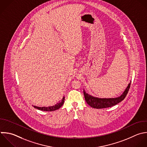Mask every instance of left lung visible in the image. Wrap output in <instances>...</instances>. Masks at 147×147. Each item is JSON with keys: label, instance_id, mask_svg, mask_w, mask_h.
Instances as JSON below:
<instances>
[{"label": "left lung", "instance_id": "left-lung-1", "mask_svg": "<svg viewBox=\"0 0 147 147\" xmlns=\"http://www.w3.org/2000/svg\"><path fill=\"white\" fill-rule=\"evenodd\" d=\"M130 83H129L123 92V94L119 97L115 98H98L94 97L91 95H88L86 93L84 90H83V94L84 96L85 100L87 104H88L91 107L95 109H103L112 107L122 100H123L126 97L129 90L130 88Z\"/></svg>", "mask_w": 147, "mask_h": 147}]
</instances>
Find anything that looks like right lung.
<instances>
[{
  "instance_id": "add662e5",
  "label": "right lung",
  "mask_w": 147,
  "mask_h": 147,
  "mask_svg": "<svg viewBox=\"0 0 147 147\" xmlns=\"http://www.w3.org/2000/svg\"><path fill=\"white\" fill-rule=\"evenodd\" d=\"M64 97H63V98L59 102V103H57L56 105H55V106H50V107H37V106H33L36 109H37L38 110H41L42 111H55L56 110H57L59 109V108H60L64 102Z\"/></svg>"
}]
</instances>
